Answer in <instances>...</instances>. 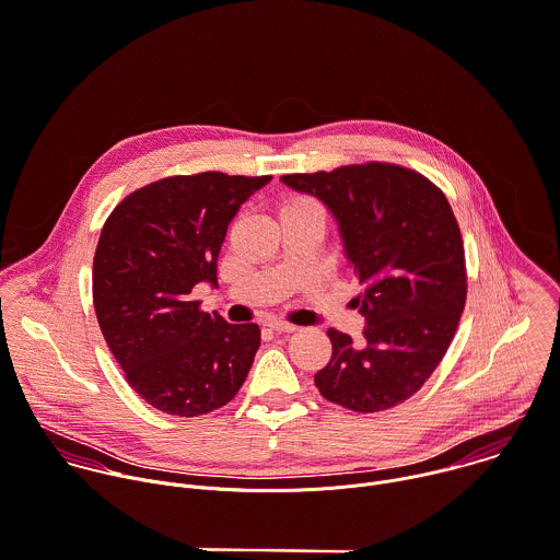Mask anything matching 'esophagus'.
I'll use <instances>...</instances> for the list:
<instances>
[{"label":"esophagus","instance_id":"34e87169","mask_svg":"<svg viewBox=\"0 0 560 560\" xmlns=\"http://www.w3.org/2000/svg\"><path fill=\"white\" fill-rule=\"evenodd\" d=\"M267 326L276 332H295L298 330V326H293L289 322H280V319H271V322H267Z\"/></svg>","mask_w":560,"mask_h":560}]
</instances>
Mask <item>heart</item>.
Listing matches in <instances>:
<instances>
[{"label": "heart", "mask_w": 560, "mask_h": 560, "mask_svg": "<svg viewBox=\"0 0 560 560\" xmlns=\"http://www.w3.org/2000/svg\"><path fill=\"white\" fill-rule=\"evenodd\" d=\"M304 208H317L319 210V206L311 197H304V195H289L280 201V214L282 212H293V210H304Z\"/></svg>", "instance_id": "heart-1"}]
</instances>
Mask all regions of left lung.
I'll return each instance as SVG.
<instances>
[{"label":"left lung","instance_id":"1","mask_svg":"<svg viewBox=\"0 0 560 560\" xmlns=\"http://www.w3.org/2000/svg\"><path fill=\"white\" fill-rule=\"evenodd\" d=\"M282 182L335 214L363 293L361 341L328 330L332 357L315 374L319 394L374 413L411 398L446 354L466 304L457 219L424 175L387 162L295 173Z\"/></svg>","mask_w":560,"mask_h":560}]
</instances>
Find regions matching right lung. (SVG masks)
<instances>
[{
    "label": "right lung",
    "mask_w": 560,
    "mask_h": 560,
    "mask_svg": "<svg viewBox=\"0 0 560 560\" xmlns=\"http://www.w3.org/2000/svg\"><path fill=\"white\" fill-rule=\"evenodd\" d=\"M271 175H175L127 195L103 225L94 308L127 383L171 416L228 405L260 346L258 324L208 315L190 293L217 284L230 221Z\"/></svg>",
    "instance_id": "right-lung-1"
}]
</instances>
